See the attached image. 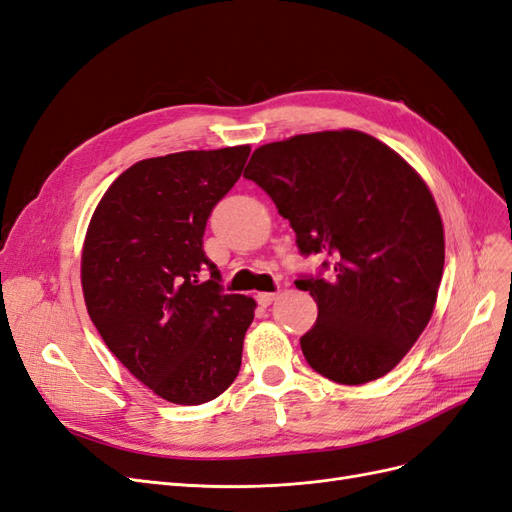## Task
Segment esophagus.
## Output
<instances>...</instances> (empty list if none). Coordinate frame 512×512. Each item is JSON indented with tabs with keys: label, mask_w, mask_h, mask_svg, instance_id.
Returning a JSON list of instances; mask_svg holds the SVG:
<instances>
[{
	"label": "esophagus",
	"mask_w": 512,
	"mask_h": 512,
	"mask_svg": "<svg viewBox=\"0 0 512 512\" xmlns=\"http://www.w3.org/2000/svg\"><path fill=\"white\" fill-rule=\"evenodd\" d=\"M275 299H277L275 292H258V294H256V301H258L262 307L271 305Z\"/></svg>",
	"instance_id": "34e87169"
}]
</instances>
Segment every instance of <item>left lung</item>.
Returning <instances> with one entry per match:
<instances>
[{"label": "left lung", "mask_w": 512, "mask_h": 512, "mask_svg": "<svg viewBox=\"0 0 512 512\" xmlns=\"http://www.w3.org/2000/svg\"><path fill=\"white\" fill-rule=\"evenodd\" d=\"M245 179L290 222L303 256L331 277L301 275L318 318L305 361L337 384L378 380L427 327L444 271L442 220L425 181L378 138L314 132L262 145Z\"/></svg>", "instance_id": "left-lung-1"}]
</instances>
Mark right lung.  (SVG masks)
<instances>
[{
	"mask_svg": "<svg viewBox=\"0 0 512 512\" xmlns=\"http://www.w3.org/2000/svg\"><path fill=\"white\" fill-rule=\"evenodd\" d=\"M247 156L250 145L136 162L106 190L87 228L89 318L130 374L173 404H205L239 374L256 303L224 292L203 235Z\"/></svg>",
	"mask_w": 512,
	"mask_h": 512,
	"instance_id": "1",
	"label": "right lung"
}]
</instances>
